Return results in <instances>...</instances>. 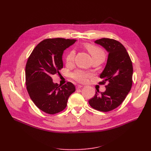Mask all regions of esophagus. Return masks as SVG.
Here are the masks:
<instances>
[{
	"label": "esophagus",
	"instance_id": "obj_1",
	"mask_svg": "<svg viewBox=\"0 0 151 151\" xmlns=\"http://www.w3.org/2000/svg\"><path fill=\"white\" fill-rule=\"evenodd\" d=\"M83 88V86H81V85H77L76 86V89H81Z\"/></svg>",
	"mask_w": 151,
	"mask_h": 151
}]
</instances>
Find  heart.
I'll return each instance as SVG.
<instances>
[{
	"mask_svg": "<svg viewBox=\"0 0 151 151\" xmlns=\"http://www.w3.org/2000/svg\"><path fill=\"white\" fill-rule=\"evenodd\" d=\"M86 47L91 54L92 58L99 57V58L104 59L105 60V55L104 52H103L101 50L98 48V47L89 44L86 45ZM75 55V53L73 50L70 51L68 53L66 57V62L68 63V64H70V63H71L73 62ZM90 76H91V75L89 73L80 70H76L74 73L71 74V77H72L75 81L80 83H86L88 82V78Z\"/></svg>",
	"mask_w": 151,
	"mask_h": 151,
	"instance_id": "obj_1",
	"label": "heart"
}]
</instances>
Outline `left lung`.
I'll return each mask as SVG.
<instances>
[{
	"label": "left lung",
	"mask_w": 151,
	"mask_h": 151,
	"mask_svg": "<svg viewBox=\"0 0 151 151\" xmlns=\"http://www.w3.org/2000/svg\"><path fill=\"white\" fill-rule=\"evenodd\" d=\"M108 53L106 66L100 75L106 86L104 92L97 93L89 100L90 106L102 112H108L119 106L130 92L132 86L133 65L125 47L118 41L101 38L94 42Z\"/></svg>",
	"instance_id": "1"
}]
</instances>
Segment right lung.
<instances>
[{
	"instance_id": "obj_1",
	"label": "right lung",
	"mask_w": 151,
	"mask_h": 151,
	"mask_svg": "<svg viewBox=\"0 0 151 151\" xmlns=\"http://www.w3.org/2000/svg\"><path fill=\"white\" fill-rule=\"evenodd\" d=\"M76 42L61 38L44 40L37 45L27 60V92L34 104L47 114H56L64 109L68 97L75 91L73 84L68 82L60 86L53 83L52 76L63 68V51Z\"/></svg>"
}]
</instances>
